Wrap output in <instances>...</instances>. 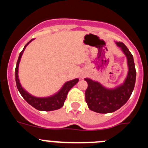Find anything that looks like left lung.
<instances>
[{
    "label": "left lung",
    "mask_w": 148,
    "mask_h": 148,
    "mask_svg": "<svg viewBox=\"0 0 148 148\" xmlns=\"http://www.w3.org/2000/svg\"><path fill=\"white\" fill-rule=\"evenodd\" d=\"M116 44L121 47L127 59L129 70L124 84L110 90L90 78L84 79L88 84L85 91L86 102L89 109L96 113H113L121 108L130 99L135 86L136 71L133 55L122 42H117Z\"/></svg>",
    "instance_id": "1"
}]
</instances>
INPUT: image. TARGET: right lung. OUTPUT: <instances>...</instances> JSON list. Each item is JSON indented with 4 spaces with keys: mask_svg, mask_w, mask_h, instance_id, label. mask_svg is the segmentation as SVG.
Segmentation results:
<instances>
[{
    "mask_svg": "<svg viewBox=\"0 0 148 148\" xmlns=\"http://www.w3.org/2000/svg\"><path fill=\"white\" fill-rule=\"evenodd\" d=\"M30 40L28 43L25 45V47H23V50L20 53L19 57H18V61H17L16 67H15V82H16V85L18 87V90L21 95H22V97L25 99L28 104L32 106L35 109L41 111H52L56 110H58L61 108H62L64 101L66 99V95H67L68 92L70 91V89L75 85L78 82V78H75L74 80L70 81L64 84V85L63 86L62 88L61 89L59 92L55 94L53 96L47 98H37L34 97L32 95H30L29 93L26 91L25 90H23V87L21 85L20 82H19V78H18V66H19V63H20L21 58L22 54H23V51L25 49L26 47L29 44L32 40Z\"/></svg>",
    "mask_w": 148,
    "mask_h": 148,
    "instance_id": "obj_1",
    "label": "right lung"
}]
</instances>
